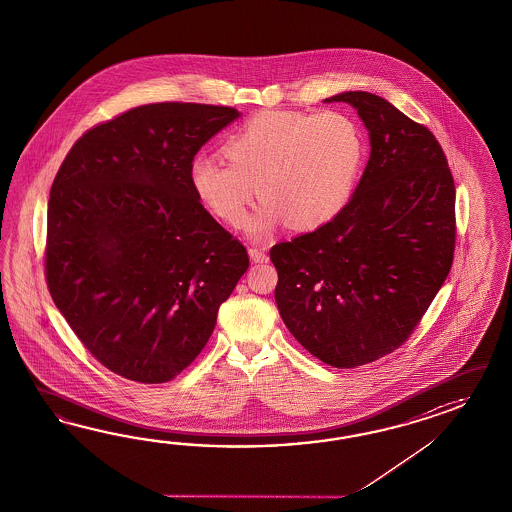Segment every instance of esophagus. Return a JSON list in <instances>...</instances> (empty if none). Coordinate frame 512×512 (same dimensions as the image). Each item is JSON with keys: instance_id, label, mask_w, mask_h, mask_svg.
<instances>
[{"instance_id": "1", "label": "esophagus", "mask_w": 512, "mask_h": 512, "mask_svg": "<svg viewBox=\"0 0 512 512\" xmlns=\"http://www.w3.org/2000/svg\"><path fill=\"white\" fill-rule=\"evenodd\" d=\"M250 259L253 262H266L268 261V255L261 248H250Z\"/></svg>"}]
</instances>
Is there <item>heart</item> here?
<instances>
[{
  "label": "heart",
  "instance_id": "1",
  "mask_svg": "<svg viewBox=\"0 0 512 512\" xmlns=\"http://www.w3.org/2000/svg\"><path fill=\"white\" fill-rule=\"evenodd\" d=\"M227 159L198 155L190 164L196 198L229 225L246 218L259 187L266 201L248 220L255 237L277 225L316 231L353 198L366 161L361 125L340 111H264L225 144Z\"/></svg>",
  "mask_w": 512,
  "mask_h": 512
}]
</instances>
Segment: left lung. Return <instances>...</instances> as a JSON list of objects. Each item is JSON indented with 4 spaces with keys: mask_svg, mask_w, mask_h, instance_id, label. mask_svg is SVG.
I'll return each mask as SVG.
<instances>
[{
    "mask_svg": "<svg viewBox=\"0 0 512 512\" xmlns=\"http://www.w3.org/2000/svg\"><path fill=\"white\" fill-rule=\"evenodd\" d=\"M370 133L346 211L275 244V303L316 359L355 368L398 349L444 285L455 251V183L435 135L370 92H342Z\"/></svg>",
    "mask_w": 512,
    "mask_h": 512,
    "instance_id": "1",
    "label": "left lung"
}]
</instances>
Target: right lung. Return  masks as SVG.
<instances>
[{
	"mask_svg": "<svg viewBox=\"0 0 512 512\" xmlns=\"http://www.w3.org/2000/svg\"><path fill=\"white\" fill-rule=\"evenodd\" d=\"M233 107L164 101L88 129L48 203L46 283L90 355L125 379L172 381L211 338L248 251L190 187Z\"/></svg>",
	"mask_w": 512,
	"mask_h": 512,
	"instance_id": "1",
	"label": "right lung"
}]
</instances>
